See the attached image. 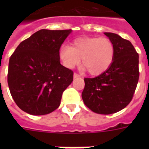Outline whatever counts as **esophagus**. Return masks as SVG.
I'll return each instance as SVG.
<instances>
[{"instance_id": "esophagus-1", "label": "esophagus", "mask_w": 149, "mask_h": 149, "mask_svg": "<svg viewBox=\"0 0 149 149\" xmlns=\"http://www.w3.org/2000/svg\"><path fill=\"white\" fill-rule=\"evenodd\" d=\"M73 77L75 78H78V77H80V76H79V74H77V73H76V72H74V74H73Z\"/></svg>"}]
</instances>
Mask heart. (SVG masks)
<instances>
[{
    "label": "heart",
    "mask_w": 149,
    "mask_h": 149,
    "mask_svg": "<svg viewBox=\"0 0 149 149\" xmlns=\"http://www.w3.org/2000/svg\"><path fill=\"white\" fill-rule=\"evenodd\" d=\"M58 55L65 68L73 69L82 58V63L89 73L97 76L111 66L114 58L115 46L107 38L83 37L72 41V46L63 45Z\"/></svg>",
    "instance_id": "obj_1"
}]
</instances>
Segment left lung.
<instances>
[{
	"instance_id": "8db88e82",
	"label": "left lung",
	"mask_w": 149,
	"mask_h": 149,
	"mask_svg": "<svg viewBox=\"0 0 149 149\" xmlns=\"http://www.w3.org/2000/svg\"><path fill=\"white\" fill-rule=\"evenodd\" d=\"M115 46L111 66L94 78H85L84 104L100 114L120 111L132 101L139 79V54L131 42L117 34L105 32Z\"/></svg>"
}]
</instances>
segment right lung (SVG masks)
<instances>
[{
  "label": "right lung",
  "mask_w": 149,
  "mask_h": 149,
  "mask_svg": "<svg viewBox=\"0 0 149 149\" xmlns=\"http://www.w3.org/2000/svg\"><path fill=\"white\" fill-rule=\"evenodd\" d=\"M72 30L36 31L9 59L8 84L17 107L31 115L48 114L60 105L73 72L60 64L59 49Z\"/></svg>",
  "instance_id": "add662e5"
}]
</instances>
